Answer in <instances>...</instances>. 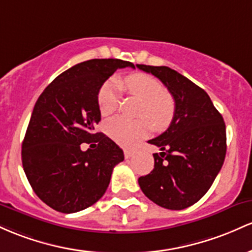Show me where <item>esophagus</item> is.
<instances>
[{
  "instance_id": "esophagus-1",
  "label": "esophagus",
  "mask_w": 252,
  "mask_h": 252,
  "mask_svg": "<svg viewBox=\"0 0 252 252\" xmlns=\"http://www.w3.org/2000/svg\"><path fill=\"white\" fill-rule=\"evenodd\" d=\"M124 155H125L126 159H128V158H131L132 156H133L134 151H132V150H128V149H125L124 150Z\"/></svg>"
}]
</instances>
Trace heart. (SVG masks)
<instances>
[{
  "label": "heart",
  "mask_w": 252,
  "mask_h": 252,
  "mask_svg": "<svg viewBox=\"0 0 252 252\" xmlns=\"http://www.w3.org/2000/svg\"><path fill=\"white\" fill-rule=\"evenodd\" d=\"M120 87L141 101L138 111L139 120L131 121L121 117L111 119L106 124V131L120 145L132 146L145 138L151 131H163L170 125L175 114V101L157 78L146 73H133L125 80H112L101 87L97 95L98 109L102 115L117 111L120 100Z\"/></svg>",
  "instance_id": "1"
}]
</instances>
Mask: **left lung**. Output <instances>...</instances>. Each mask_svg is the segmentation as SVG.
Instances as JSON below:
<instances>
[{"label": "left lung", "instance_id": "8db88e82", "mask_svg": "<svg viewBox=\"0 0 252 252\" xmlns=\"http://www.w3.org/2000/svg\"><path fill=\"white\" fill-rule=\"evenodd\" d=\"M168 88L175 114L164 133L149 140L162 152L154 154L155 168L138 179L151 201L172 211L194 205L208 191L226 155V127L210 96L168 66L137 64Z\"/></svg>", "mask_w": 252, "mask_h": 252}]
</instances>
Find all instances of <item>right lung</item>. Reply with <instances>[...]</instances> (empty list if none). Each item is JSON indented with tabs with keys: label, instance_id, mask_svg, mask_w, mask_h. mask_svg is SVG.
I'll return each mask as SVG.
<instances>
[{
	"label": "right lung",
	"instance_id": "1",
	"mask_svg": "<svg viewBox=\"0 0 252 252\" xmlns=\"http://www.w3.org/2000/svg\"><path fill=\"white\" fill-rule=\"evenodd\" d=\"M121 59H90L56 77L36 100L25 139L22 166L42 202L62 213L86 210L103 196L124 152L103 133L97 95L102 84L123 67ZM82 142H97L82 152Z\"/></svg>",
	"mask_w": 252,
	"mask_h": 252
}]
</instances>
